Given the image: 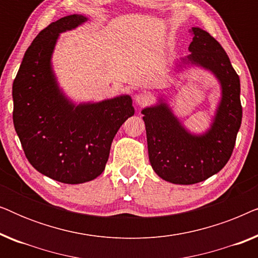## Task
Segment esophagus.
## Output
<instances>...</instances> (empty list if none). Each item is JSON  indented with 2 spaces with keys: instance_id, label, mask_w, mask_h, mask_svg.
<instances>
[{
  "instance_id": "obj_1",
  "label": "esophagus",
  "mask_w": 258,
  "mask_h": 258,
  "mask_svg": "<svg viewBox=\"0 0 258 258\" xmlns=\"http://www.w3.org/2000/svg\"><path fill=\"white\" fill-rule=\"evenodd\" d=\"M135 102L139 105H148L151 102V96L147 93L137 94L135 96Z\"/></svg>"
}]
</instances>
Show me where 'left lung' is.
I'll use <instances>...</instances> for the list:
<instances>
[{
  "mask_svg": "<svg viewBox=\"0 0 258 258\" xmlns=\"http://www.w3.org/2000/svg\"><path fill=\"white\" fill-rule=\"evenodd\" d=\"M191 33V54L178 66L202 67L220 82L222 97L213 124L204 134H191L162 100L142 110L151 167L175 184H195L217 174L231 156L242 122L239 77L227 52L206 30L195 27Z\"/></svg>",
  "mask_w": 258,
  "mask_h": 258,
  "instance_id": "1",
  "label": "left lung"
}]
</instances>
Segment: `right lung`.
<instances>
[{
	"label": "right lung",
	"instance_id": "add662e5",
	"mask_svg": "<svg viewBox=\"0 0 258 258\" xmlns=\"http://www.w3.org/2000/svg\"><path fill=\"white\" fill-rule=\"evenodd\" d=\"M87 20L74 14L40 31L13 83V121L26 157L41 174L67 184L103 172L116 133L135 112L129 95L76 105L59 89L51 68L56 42Z\"/></svg>",
	"mask_w": 258,
	"mask_h": 258
}]
</instances>
